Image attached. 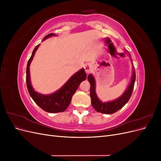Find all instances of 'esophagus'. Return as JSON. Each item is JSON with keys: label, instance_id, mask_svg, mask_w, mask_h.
I'll return each mask as SVG.
<instances>
[{"label": "esophagus", "instance_id": "esophagus-1", "mask_svg": "<svg viewBox=\"0 0 161 161\" xmlns=\"http://www.w3.org/2000/svg\"><path fill=\"white\" fill-rule=\"evenodd\" d=\"M85 70L86 72H87V73L90 72L91 71V70H92V66H91V64H86L85 66Z\"/></svg>", "mask_w": 161, "mask_h": 161}]
</instances>
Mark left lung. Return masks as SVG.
Segmentation results:
<instances>
[{
  "mask_svg": "<svg viewBox=\"0 0 161 161\" xmlns=\"http://www.w3.org/2000/svg\"><path fill=\"white\" fill-rule=\"evenodd\" d=\"M88 80L90 82V96L91 99V104L93 108L97 112H101L105 114H111L115 113L125 105V103L129 101L134 86V82L136 80V74L134 70L132 79L131 82L128 87V89L124 92V93L121 95L119 98L113 101L107 102V103H102L97 97L95 92V80L94 77L92 75H89L87 77Z\"/></svg>",
  "mask_w": 161,
  "mask_h": 161,
  "instance_id": "8db88e82",
  "label": "left lung"
}]
</instances>
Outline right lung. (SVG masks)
<instances>
[{
  "label": "right lung",
  "mask_w": 161,
  "mask_h": 161,
  "mask_svg": "<svg viewBox=\"0 0 161 161\" xmlns=\"http://www.w3.org/2000/svg\"><path fill=\"white\" fill-rule=\"evenodd\" d=\"M55 36L54 33H50L43 39V41L45 39L50 36ZM40 44L37 45L32 52V54L27 62L26 69V82L27 89L30 96L35 103L45 111L49 113H58L65 111L70 105L72 97L77 90L78 87L82 81L86 80V74L84 69H81L77 72L70 79L68 80L66 84L63 86L60 89L55 92L51 95H41L37 93L33 90L30 82V66L34 54L38 48Z\"/></svg>",
  "instance_id": "1"
}]
</instances>
